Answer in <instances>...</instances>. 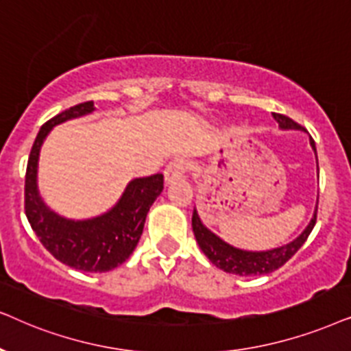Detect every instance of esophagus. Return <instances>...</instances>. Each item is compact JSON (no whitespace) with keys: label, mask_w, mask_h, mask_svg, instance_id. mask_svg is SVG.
<instances>
[{"label":"esophagus","mask_w":351,"mask_h":351,"mask_svg":"<svg viewBox=\"0 0 351 351\" xmlns=\"http://www.w3.org/2000/svg\"><path fill=\"white\" fill-rule=\"evenodd\" d=\"M188 168H189L188 162L183 160V158H176V160L170 162L167 165L165 171H163V175H165V183L171 184V183H175V181L184 178Z\"/></svg>","instance_id":"obj_1"}]
</instances>
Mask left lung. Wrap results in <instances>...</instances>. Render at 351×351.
Listing matches in <instances>:
<instances>
[{"instance_id":"obj_1","label":"left lung","mask_w":351,"mask_h":351,"mask_svg":"<svg viewBox=\"0 0 351 351\" xmlns=\"http://www.w3.org/2000/svg\"><path fill=\"white\" fill-rule=\"evenodd\" d=\"M274 120L279 123V128L282 130H303L297 121H293L289 117L282 114H274ZM310 144L313 151L316 154V146L313 138L310 136ZM317 162V157H316ZM316 213H317V204L313 213V218L305 231L302 232L297 239H293L289 244L278 247V249L271 250H261V252H252V250H242L237 247H232L224 242L221 237L213 234L207 226L202 223V219L199 218L197 210L194 208L193 213V231L195 236V241L200 247V250L207 255V258L217 266V268L226 271L231 274H239V276H260V274H268L276 271L278 268L292 258L297 254L298 249L305 244V241L310 236L316 224Z\"/></svg>"}]
</instances>
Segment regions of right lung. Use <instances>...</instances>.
<instances>
[{
  "instance_id": "obj_1",
  "label": "right lung",
  "mask_w": 351,
  "mask_h": 351,
  "mask_svg": "<svg viewBox=\"0 0 351 351\" xmlns=\"http://www.w3.org/2000/svg\"><path fill=\"white\" fill-rule=\"evenodd\" d=\"M95 110L93 101L60 112L40 128L32 146L25 173V215L45 249L73 269L106 273L123 263L136 249L144 221L163 189V175L130 181L109 212L90 219H69L53 212L40 197L36 173L41 144L56 125Z\"/></svg>"
}]
</instances>
